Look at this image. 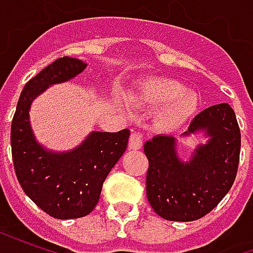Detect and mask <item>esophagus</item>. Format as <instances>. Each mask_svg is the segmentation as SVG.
I'll return each instance as SVG.
<instances>
[{"instance_id": "1", "label": "esophagus", "mask_w": 253, "mask_h": 253, "mask_svg": "<svg viewBox=\"0 0 253 253\" xmlns=\"http://www.w3.org/2000/svg\"><path fill=\"white\" fill-rule=\"evenodd\" d=\"M142 143H143V138L142 135L139 134V132H131V135H130V139H128V148L131 149V150H138V149L142 148Z\"/></svg>"}]
</instances>
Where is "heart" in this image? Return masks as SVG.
Instances as JSON below:
<instances>
[{"label": "heart", "mask_w": 253, "mask_h": 253, "mask_svg": "<svg viewBox=\"0 0 253 253\" xmlns=\"http://www.w3.org/2000/svg\"><path fill=\"white\" fill-rule=\"evenodd\" d=\"M132 103L146 108L160 107L154 123L164 131H175L184 126L195 115L199 105L196 94L184 90L180 83L169 78L142 81L132 93Z\"/></svg>", "instance_id": "heart-1"}]
</instances>
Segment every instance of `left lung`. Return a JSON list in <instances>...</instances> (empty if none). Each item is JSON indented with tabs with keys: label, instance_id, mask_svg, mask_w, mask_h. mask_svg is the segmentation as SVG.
<instances>
[{
	"label": "left lung",
	"instance_id": "8db88e82",
	"mask_svg": "<svg viewBox=\"0 0 253 253\" xmlns=\"http://www.w3.org/2000/svg\"><path fill=\"white\" fill-rule=\"evenodd\" d=\"M198 131L209 139L196 146L188 161L179 159L176 138L170 135L160 134L143 145L149 203L168 221L205 217L228 194L237 175L241 134L232 107L222 103L202 111L183 135Z\"/></svg>",
	"mask_w": 253,
	"mask_h": 253
}]
</instances>
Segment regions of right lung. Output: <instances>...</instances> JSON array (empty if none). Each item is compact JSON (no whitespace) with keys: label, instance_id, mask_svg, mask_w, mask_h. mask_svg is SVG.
Here are the masks:
<instances>
[{"label":"right lung","instance_id":"obj_1","mask_svg":"<svg viewBox=\"0 0 253 253\" xmlns=\"http://www.w3.org/2000/svg\"><path fill=\"white\" fill-rule=\"evenodd\" d=\"M86 63L63 57L44 67L25 84L16 107L10 145L14 172L27 196L58 219L88 215L99 202L103 183L125 153L130 131H92L69 152H51L35 139L30 123L34 99L50 85L61 84L84 72Z\"/></svg>","mask_w":253,"mask_h":253}]
</instances>
